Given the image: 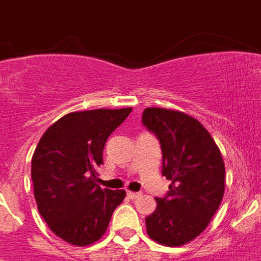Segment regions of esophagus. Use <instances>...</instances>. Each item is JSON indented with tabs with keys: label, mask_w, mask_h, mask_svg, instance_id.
Segmentation results:
<instances>
[{
	"label": "esophagus",
	"mask_w": 261,
	"mask_h": 261,
	"mask_svg": "<svg viewBox=\"0 0 261 261\" xmlns=\"http://www.w3.org/2000/svg\"><path fill=\"white\" fill-rule=\"evenodd\" d=\"M139 192H133V191H127V196L130 199H137L139 196Z\"/></svg>",
	"instance_id": "esophagus-1"
}]
</instances>
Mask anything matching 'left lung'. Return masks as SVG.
I'll return each mask as SVG.
<instances>
[{
  "mask_svg": "<svg viewBox=\"0 0 261 261\" xmlns=\"http://www.w3.org/2000/svg\"><path fill=\"white\" fill-rule=\"evenodd\" d=\"M142 123L159 138L163 176L171 180L165 198L146 217L147 234L155 243L180 247L196 239L218 210L225 192V164L217 143L190 115L146 108Z\"/></svg>",
  "mask_w": 261,
  "mask_h": 261,
  "instance_id": "1",
  "label": "left lung"
}]
</instances>
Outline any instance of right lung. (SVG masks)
<instances>
[{
	"label": "right lung",
	"mask_w": 261,
	"mask_h": 261,
	"mask_svg": "<svg viewBox=\"0 0 261 261\" xmlns=\"http://www.w3.org/2000/svg\"><path fill=\"white\" fill-rule=\"evenodd\" d=\"M133 108L70 112L51 124L32 155L31 177L43 219L63 241L87 247L101 239L124 190L96 184L108 137Z\"/></svg>",
	"instance_id": "add662e5"
}]
</instances>
